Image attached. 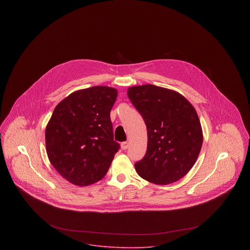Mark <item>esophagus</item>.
<instances>
[{
  "label": "esophagus",
  "mask_w": 250,
  "mask_h": 250,
  "mask_svg": "<svg viewBox=\"0 0 250 250\" xmlns=\"http://www.w3.org/2000/svg\"><path fill=\"white\" fill-rule=\"evenodd\" d=\"M121 149H123V150H126L127 148H128V146H129V144H128V143L127 142H124V143H121Z\"/></svg>",
  "instance_id": "34e87169"
}]
</instances>
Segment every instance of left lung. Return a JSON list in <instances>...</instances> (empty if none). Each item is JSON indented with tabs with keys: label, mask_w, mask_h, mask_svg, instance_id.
<instances>
[{
	"label": "left lung",
	"mask_w": 250,
	"mask_h": 250,
	"mask_svg": "<svg viewBox=\"0 0 250 250\" xmlns=\"http://www.w3.org/2000/svg\"><path fill=\"white\" fill-rule=\"evenodd\" d=\"M127 94L147 128V151L136 171L156 185L177 182L191 169L202 147L195 108L177 91L153 84L131 86Z\"/></svg>",
	"instance_id": "8db88e82"
}]
</instances>
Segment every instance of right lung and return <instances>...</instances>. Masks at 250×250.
I'll list each match as a JSON object with an SVG mask.
<instances>
[{
    "instance_id": "add662e5",
    "label": "right lung",
    "mask_w": 250,
    "mask_h": 250,
    "mask_svg": "<svg viewBox=\"0 0 250 250\" xmlns=\"http://www.w3.org/2000/svg\"><path fill=\"white\" fill-rule=\"evenodd\" d=\"M116 97V88L106 85L74 91L57 105L46 126L49 161L75 186L100 181L119 149L109 117Z\"/></svg>"
}]
</instances>
